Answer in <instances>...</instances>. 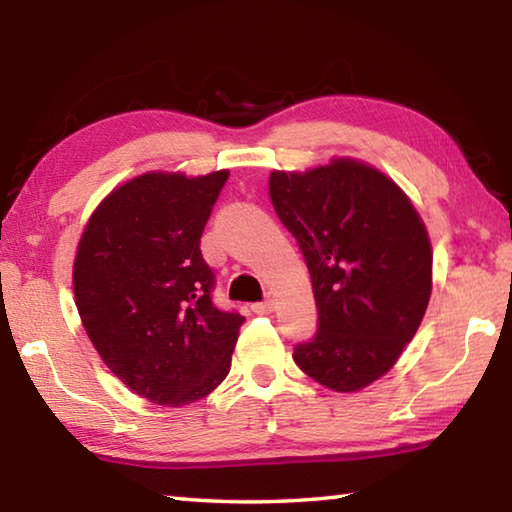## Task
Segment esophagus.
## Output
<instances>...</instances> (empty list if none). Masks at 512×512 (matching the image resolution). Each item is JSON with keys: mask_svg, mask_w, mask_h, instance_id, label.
Returning <instances> with one entry per match:
<instances>
[{"mask_svg": "<svg viewBox=\"0 0 512 512\" xmlns=\"http://www.w3.org/2000/svg\"><path fill=\"white\" fill-rule=\"evenodd\" d=\"M273 309H275V300L273 298H266L264 302H255V305H253L255 314H271Z\"/></svg>", "mask_w": 512, "mask_h": 512, "instance_id": "1", "label": "esophagus"}]
</instances>
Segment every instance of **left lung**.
<instances>
[{"label": "left lung", "mask_w": 512, "mask_h": 512, "mask_svg": "<svg viewBox=\"0 0 512 512\" xmlns=\"http://www.w3.org/2000/svg\"><path fill=\"white\" fill-rule=\"evenodd\" d=\"M268 194L302 250L318 307L314 339L293 359L332 391H359L395 366L427 311L424 223L393 180L354 160L273 171Z\"/></svg>", "instance_id": "obj_1"}]
</instances>
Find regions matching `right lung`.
Instances as JSON below:
<instances>
[{"label": "right lung", "instance_id": "right-lung-1", "mask_svg": "<svg viewBox=\"0 0 512 512\" xmlns=\"http://www.w3.org/2000/svg\"><path fill=\"white\" fill-rule=\"evenodd\" d=\"M228 171L144 173L85 228L74 298L106 366L155 404L203 400L228 377L244 316L214 305L201 237Z\"/></svg>", "mask_w": 512, "mask_h": 512}]
</instances>
